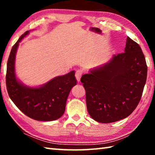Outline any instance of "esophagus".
Listing matches in <instances>:
<instances>
[{
    "mask_svg": "<svg viewBox=\"0 0 155 155\" xmlns=\"http://www.w3.org/2000/svg\"><path fill=\"white\" fill-rule=\"evenodd\" d=\"M83 71L81 70H78L75 72V77H76V78H77L78 82H79L80 81V78L81 77V76L83 75Z\"/></svg>",
    "mask_w": 155,
    "mask_h": 155,
    "instance_id": "34e87169",
    "label": "esophagus"
}]
</instances>
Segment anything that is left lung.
<instances>
[{
	"label": "left lung",
	"instance_id": "left-lung-1",
	"mask_svg": "<svg viewBox=\"0 0 155 155\" xmlns=\"http://www.w3.org/2000/svg\"><path fill=\"white\" fill-rule=\"evenodd\" d=\"M145 57L128 37L124 52L82 76L89 114L96 122L111 123L132 114L140 103L147 78Z\"/></svg>",
	"mask_w": 155,
	"mask_h": 155
}]
</instances>
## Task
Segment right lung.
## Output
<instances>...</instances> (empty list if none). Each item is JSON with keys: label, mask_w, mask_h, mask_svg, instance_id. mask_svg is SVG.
Segmentation results:
<instances>
[{"label": "right lung", "mask_w": 155, "mask_h": 155, "mask_svg": "<svg viewBox=\"0 0 155 155\" xmlns=\"http://www.w3.org/2000/svg\"><path fill=\"white\" fill-rule=\"evenodd\" d=\"M20 36L10 52L7 65L6 86L12 101L23 114L38 121H52L64 114L68 96L77 85L74 71L52 78L40 87H28L17 80L15 74V58L19 42L28 35Z\"/></svg>", "instance_id": "add662e5"}]
</instances>
